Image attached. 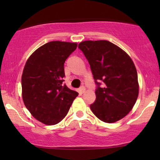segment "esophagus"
<instances>
[{"label":"esophagus","instance_id":"esophagus-1","mask_svg":"<svg viewBox=\"0 0 160 160\" xmlns=\"http://www.w3.org/2000/svg\"><path fill=\"white\" fill-rule=\"evenodd\" d=\"M85 91H86V89H85V87H81L80 88H79V92L81 94L84 93Z\"/></svg>","mask_w":160,"mask_h":160}]
</instances>
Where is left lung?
<instances>
[{
  "instance_id": "obj_1",
  "label": "left lung",
  "mask_w": 160,
  "mask_h": 160,
  "mask_svg": "<svg viewBox=\"0 0 160 160\" xmlns=\"http://www.w3.org/2000/svg\"><path fill=\"white\" fill-rule=\"evenodd\" d=\"M90 65L98 88L90 105L101 121L113 123L132 110L139 93L136 68L123 49L106 40L84 41L78 44ZM98 81H101L103 86Z\"/></svg>"
}]
</instances>
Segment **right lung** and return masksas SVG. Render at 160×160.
I'll return each mask as SVG.
<instances>
[{
  "instance_id": "right-lung-1",
  "label": "right lung",
  "mask_w": 160,
  "mask_h": 160,
  "mask_svg": "<svg viewBox=\"0 0 160 160\" xmlns=\"http://www.w3.org/2000/svg\"><path fill=\"white\" fill-rule=\"evenodd\" d=\"M76 47L77 43L50 41L37 49L24 67V104L32 117L47 125L62 121L78 95L62 84L64 63Z\"/></svg>"
}]
</instances>
